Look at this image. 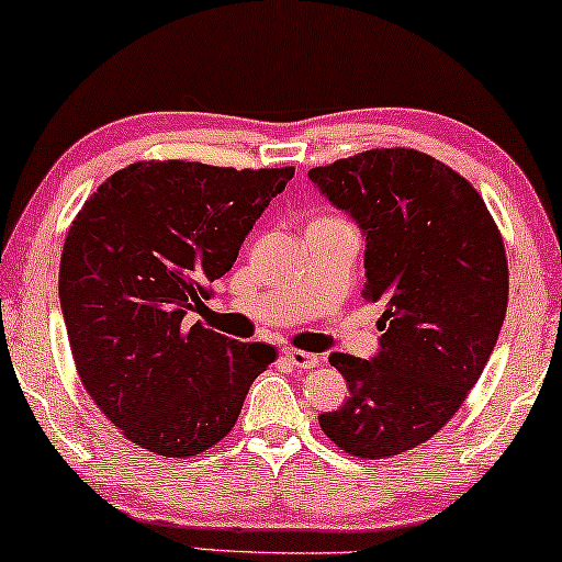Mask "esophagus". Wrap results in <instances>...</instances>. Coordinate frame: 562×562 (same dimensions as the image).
<instances>
[{
	"label": "esophagus",
	"mask_w": 562,
	"mask_h": 562,
	"mask_svg": "<svg viewBox=\"0 0 562 562\" xmlns=\"http://www.w3.org/2000/svg\"><path fill=\"white\" fill-rule=\"evenodd\" d=\"M283 360H289V363L294 366V368H314V366H319V358L314 356V352L296 350V348L283 350Z\"/></svg>",
	"instance_id": "esophagus-1"
}]
</instances>
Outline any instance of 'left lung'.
Instances as JSON below:
<instances>
[{
  "label": "left lung",
  "mask_w": 562,
  "mask_h": 562,
  "mask_svg": "<svg viewBox=\"0 0 562 562\" xmlns=\"http://www.w3.org/2000/svg\"><path fill=\"white\" fill-rule=\"evenodd\" d=\"M366 233L363 299L381 304V352H333L350 396L319 427L352 458L427 442L481 379L509 302L502 233L473 183L414 148H373L310 171Z\"/></svg>",
  "instance_id": "1"
}]
</instances>
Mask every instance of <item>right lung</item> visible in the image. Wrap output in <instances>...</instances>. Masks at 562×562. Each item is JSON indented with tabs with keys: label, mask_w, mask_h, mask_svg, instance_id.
I'll return each instance as SVG.
<instances>
[{
	"label": "right lung",
	"mask_w": 562,
	"mask_h": 562,
	"mask_svg": "<svg viewBox=\"0 0 562 562\" xmlns=\"http://www.w3.org/2000/svg\"><path fill=\"white\" fill-rule=\"evenodd\" d=\"M294 168L137 160L99 183L68 227L58 294L76 373L143 450L191 458L235 427L273 345L187 327Z\"/></svg>",
	"instance_id": "right-lung-1"
}]
</instances>
